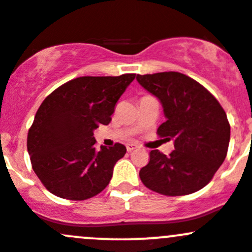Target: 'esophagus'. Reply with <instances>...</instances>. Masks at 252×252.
<instances>
[{"label":"esophagus","instance_id":"34e87169","mask_svg":"<svg viewBox=\"0 0 252 252\" xmlns=\"http://www.w3.org/2000/svg\"><path fill=\"white\" fill-rule=\"evenodd\" d=\"M136 149H138V145H135V144H128V145H126V151H128V152L134 151V150H136Z\"/></svg>","mask_w":252,"mask_h":252}]
</instances>
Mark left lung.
<instances>
[{"instance_id":"left-lung-1","label":"left lung","mask_w":252,"mask_h":252,"mask_svg":"<svg viewBox=\"0 0 252 252\" xmlns=\"http://www.w3.org/2000/svg\"><path fill=\"white\" fill-rule=\"evenodd\" d=\"M136 80L163 106L167 121L157 135L174 141L168 156L150 152L149 163L139 173L141 182L166 196L202 189L227 156L230 126L223 107L207 89L182 73L138 74Z\"/></svg>"}]
</instances>
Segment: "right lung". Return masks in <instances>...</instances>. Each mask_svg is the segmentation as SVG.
<instances>
[{
	"label": "right lung",
	"mask_w": 252,
	"mask_h": 252,
	"mask_svg": "<svg viewBox=\"0 0 252 252\" xmlns=\"http://www.w3.org/2000/svg\"><path fill=\"white\" fill-rule=\"evenodd\" d=\"M135 74L80 77L67 81L40 105L28 133L32 167L44 187L62 199H90L110 183L124 145L95 147L94 130L107 126L117 101Z\"/></svg>",
	"instance_id": "right-lung-1"
}]
</instances>
